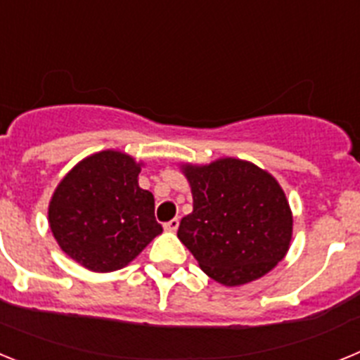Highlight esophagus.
<instances>
[{"label":"esophagus","instance_id":"obj_1","mask_svg":"<svg viewBox=\"0 0 360 360\" xmlns=\"http://www.w3.org/2000/svg\"><path fill=\"white\" fill-rule=\"evenodd\" d=\"M178 225H180V219L173 218V219H169L167 224H164V229H165V231L174 232V231H176V229H178Z\"/></svg>","mask_w":360,"mask_h":360}]
</instances>
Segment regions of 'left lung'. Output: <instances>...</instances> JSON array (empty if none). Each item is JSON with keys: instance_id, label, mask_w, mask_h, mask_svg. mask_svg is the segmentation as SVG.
<instances>
[{"instance_id": "left-lung-1", "label": "left lung", "mask_w": 360, "mask_h": 360, "mask_svg": "<svg viewBox=\"0 0 360 360\" xmlns=\"http://www.w3.org/2000/svg\"><path fill=\"white\" fill-rule=\"evenodd\" d=\"M184 171L193 212L180 221L178 238L203 272L236 287L274 269L292 240V212L276 178L238 158Z\"/></svg>"}]
</instances>
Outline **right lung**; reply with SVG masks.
<instances>
[{
    "mask_svg": "<svg viewBox=\"0 0 360 360\" xmlns=\"http://www.w3.org/2000/svg\"><path fill=\"white\" fill-rule=\"evenodd\" d=\"M141 165L120 151L84 158L63 178L49 209L50 229L72 259L94 272L128 265L162 232L155 198L139 187Z\"/></svg>",
    "mask_w": 360,
    "mask_h": 360,
    "instance_id": "add662e5",
    "label": "right lung"
}]
</instances>
